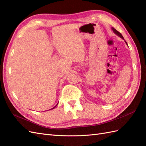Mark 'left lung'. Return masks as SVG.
Returning <instances> with one entry per match:
<instances>
[{
  "instance_id": "1",
  "label": "left lung",
  "mask_w": 146,
  "mask_h": 146,
  "mask_svg": "<svg viewBox=\"0 0 146 146\" xmlns=\"http://www.w3.org/2000/svg\"><path fill=\"white\" fill-rule=\"evenodd\" d=\"M111 29H112V30H113V32L114 33H115L116 35H117V36H119V37H120V38H121L122 39H124V38H123V37L122 36V35H121V33H119V32H118V31H117L115 29H114L113 27H111ZM125 43H126V44L128 46V44H127V42L125 41Z\"/></svg>"
}]
</instances>
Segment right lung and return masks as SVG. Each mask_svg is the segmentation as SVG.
<instances>
[{
  "label": "right lung",
  "mask_w": 146,
  "mask_h": 146,
  "mask_svg": "<svg viewBox=\"0 0 146 146\" xmlns=\"http://www.w3.org/2000/svg\"><path fill=\"white\" fill-rule=\"evenodd\" d=\"M56 106H55V107H54V108H51V109H50V110H52V109H54V108H55V107H56Z\"/></svg>",
  "instance_id": "add662e5"
}]
</instances>
